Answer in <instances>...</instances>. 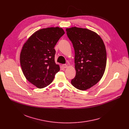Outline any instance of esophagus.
I'll return each mask as SVG.
<instances>
[{"instance_id":"esophagus-1","label":"esophagus","mask_w":129,"mask_h":129,"mask_svg":"<svg viewBox=\"0 0 129 129\" xmlns=\"http://www.w3.org/2000/svg\"><path fill=\"white\" fill-rule=\"evenodd\" d=\"M63 67L64 68H66L67 67V65H66V64H63Z\"/></svg>"}]
</instances>
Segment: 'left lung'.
Here are the masks:
<instances>
[{"label":"left lung","instance_id":"1","mask_svg":"<svg viewBox=\"0 0 129 129\" xmlns=\"http://www.w3.org/2000/svg\"><path fill=\"white\" fill-rule=\"evenodd\" d=\"M75 52L76 75L71 84L78 89L87 90L97 84L105 71V45L96 33L87 28L72 27L66 29Z\"/></svg>","mask_w":129,"mask_h":129}]
</instances>
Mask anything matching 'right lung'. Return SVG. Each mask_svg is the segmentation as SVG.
<instances>
[{"label": "right lung", "instance_id": "obj_1", "mask_svg": "<svg viewBox=\"0 0 129 129\" xmlns=\"http://www.w3.org/2000/svg\"><path fill=\"white\" fill-rule=\"evenodd\" d=\"M64 34L59 27L41 29L23 45L20 56L22 72L26 79L38 88L49 85L60 70L54 61V47Z\"/></svg>", "mask_w": 129, "mask_h": 129}]
</instances>
